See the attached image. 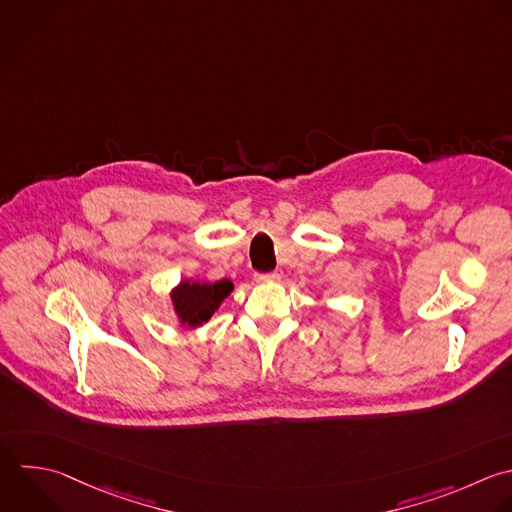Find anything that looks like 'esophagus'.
Segmentation results:
<instances>
[{"mask_svg":"<svg viewBox=\"0 0 512 512\" xmlns=\"http://www.w3.org/2000/svg\"><path fill=\"white\" fill-rule=\"evenodd\" d=\"M254 280H256V282H260V284H266V282H278V280H280V274H278V272L256 274V276H254Z\"/></svg>","mask_w":512,"mask_h":512,"instance_id":"34e87169","label":"esophagus"}]
</instances>
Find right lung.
Here are the masks:
<instances>
[{"label": "right lung", "mask_w": 512, "mask_h": 512, "mask_svg": "<svg viewBox=\"0 0 512 512\" xmlns=\"http://www.w3.org/2000/svg\"><path fill=\"white\" fill-rule=\"evenodd\" d=\"M232 290L234 284L230 280H218L214 284L188 278L180 280V284L170 290V302L178 326L190 330L204 326Z\"/></svg>", "instance_id": "add662e5"}]
</instances>
